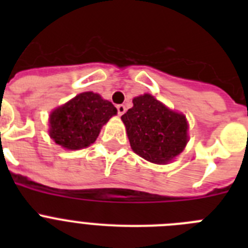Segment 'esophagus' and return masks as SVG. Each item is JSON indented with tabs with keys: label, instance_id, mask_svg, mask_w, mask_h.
Instances as JSON below:
<instances>
[{
	"label": "esophagus",
	"instance_id": "1",
	"mask_svg": "<svg viewBox=\"0 0 248 248\" xmlns=\"http://www.w3.org/2000/svg\"><path fill=\"white\" fill-rule=\"evenodd\" d=\"M117 110H118V114H119V115H123V114L125 113V105L118 104L117 105Z\"/></svg>",
	"mask_w": 248,
	"mask_h": 248
}]
</instances>
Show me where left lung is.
<instances>
[{"instance_id":"8db88e82","label":"left lung","mask_w":248,"mask_h":248,"mask_svg":"<svg viewBox=\"0 0 248 248\" xmlns=\"http://www.w3.org/2000/svg\"><path fill=\"white\" fill-rule=\"evenodd\" d=\"M133 104L122 120L134 153L154 164H165L180 154L187 143L183 114L168 109L150 94L134 98Z\"/></svg>"}]
</instances>
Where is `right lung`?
<instances>
[{"mask_svg":"<svg viewBox=\"0 0 248 248\" xmlns=\"http://www.w3.org/2000/svg\"><path fill=\"white\" fill-rule=\"evenodd\" d=\"M117 108L99 94L85 92L57 108L49 118V135L58 145L77 150L95 141Z\"/></svg>","mask_w":248,"mask_h":248,"instance_id":"1","label":"right lung"}]
</instances>
